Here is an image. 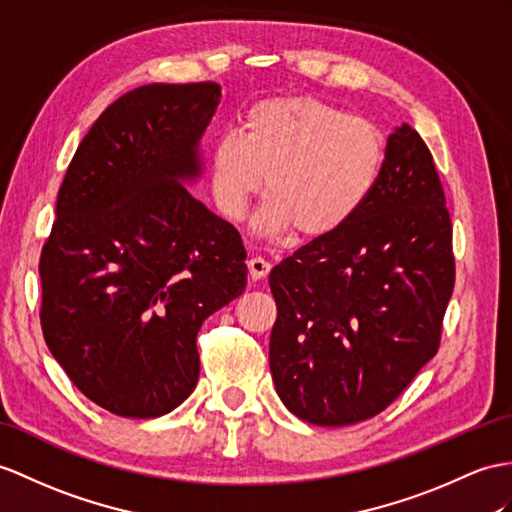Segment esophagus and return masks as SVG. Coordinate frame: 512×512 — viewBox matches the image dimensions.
I'll return each mask as SVG.
<instances>
[{
  "label": "esophagus",
  "mask_w": 512,
  "mask_h": 512,
  "mask_svg": "<svg viewBox=\"0 0 512 512\" xmlns=\"http://www.w3.org/2000/svg\"><path fill=\"white\" fill-rule=\"evenodd\" d=\"M247 267H249V276H252V280H263L267 273L271 271V263H269V260H265L263 256L249 258Z\"/></svg>",
  "instance_id": "1"
}]
</instances>
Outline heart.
I'll return each mask as SVG.
<instances>
[{
	"label": "heart",
	"instance_id": "heart-1",
	"mask_svg": "<svg viewBox=\"0 0 512 512\" xmlns=\"http://www.w3.org/2000/svg\"><path fill=\"white\" fill-rule=\"evenodd\" d=\"M384 167V136L371 121L315 97H271L245 112L241 132L226 130L210 158L219 210L241 221L263 191L256 226L323 236L367 204Z\"/></svg>",
	"mask_w": 512,
	"mask_h": 512
}]
</instances>
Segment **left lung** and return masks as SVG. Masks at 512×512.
<instances>
[{"instance_id":"obj_1","label":"left lung","mask_w":512,"mask_h":512,"mask_svg":"<svg viewBox=\"0 0 512 512\" xmlns=\"http://www.w3.org/2000/svg\"><path fill=\"white\" fill-rule=\"evenodd\" d=\"M454 273L439 173L402 123L360 213L269 273V367L284 406L328 428L382 413L439 350Z\"/></svg>"}]
</instances>
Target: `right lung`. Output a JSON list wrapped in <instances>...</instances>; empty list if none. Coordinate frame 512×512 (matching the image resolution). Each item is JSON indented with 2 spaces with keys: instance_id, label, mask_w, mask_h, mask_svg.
I'll return each instance as SVG.
<instances>
[{
  "instance_id": "obj_1",
  "label": "right lung",
  "mask_w": 512,
  "mask_h": 512,
  "mask_svg": "<svg viewBox=\"0 0 512 512\" xmlns=\"http://www.w3.org/2000/svg\"><path fill=\"white\" fill-rule=\"evenodd\" d=\"M215 82L147 84L112 102L73 154L41 252V328L71 382L119 417L171 413L199 378L197 332L245 291L241 234L184 184Z\"/></svg>"
}]
</instances>
